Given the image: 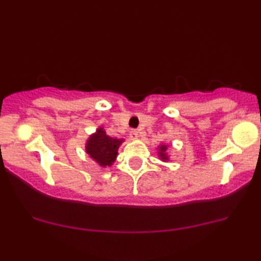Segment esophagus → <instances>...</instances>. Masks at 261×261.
<instances>
[{
    "instance_id": "1",
    "label": "esophagus",
    "mask_w": 261,
    "mask_h": 261,
    "mask_svg": "<svg viewBox=\"0 0 261 261\" xmlns=\"http://www.w3.org/2000/svg\"><path fill=\"white\" fill-rule=\"evenodd\" d=\"M129 138L132 139V140H137V139L139 138V133H138V130L132 129V130L129 132Z\"/></svg>"
}]
</instances>
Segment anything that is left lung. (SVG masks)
Here are the masks:
<instances>
[{"label":"left lung","instance_id":"8db88e82","mask_svg":"<svg viewBox=\"0 0 261 261\" xmlns=\"http://www.w3.org/2000/svg\"><path fill=\"white\" fill-rule=\"evenodd\" d=\"M166 149H167L166 145H160L159 146V158L162 159L163 162H166V160H169V155H167Z\"/></svg>","mask_w":261,"mask_h":261}]
</instances>
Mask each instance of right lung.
I'll list each match as a JSON object with an SVG mask.
<instances>
[{"mask_svg": "<svg viewBox=\"0 0 261 261\" xmlns=\"http://www.w3.org/2000/svg\"><path fill=\"white\" fill-rule=\"evenodd\" d=\"M123 142V139L110 138L106 130L99 127L85 144V152L95 160L99 166H112L117 155V149Z\"/></svg>", "mask_w": 261, "mask_h": 261, "instance_id": "add662e5", "label": "right lung"}]
</instances>
